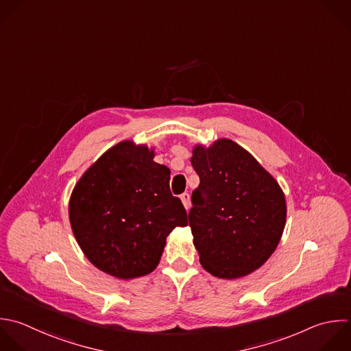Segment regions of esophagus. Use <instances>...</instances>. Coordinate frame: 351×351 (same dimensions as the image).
Segmentation results:
<instances>
[{
    "instance_id": "obj_1",
    "label": "esophagus",
    "mask_w": 351,
    "mask_h": 351,
    "mask_svg": "<svg viewBox=\"0 0 351 351\" xmlns=\"http://www.w3.org/2000/svg\"><path fill=\"white\" fill-rule=\"evenodd\" d=\"M181 200H182V204H184V207L186 208V210H189L191 208V196H189V193H182L181 195Z\"/></svg>"
}]
</instances>
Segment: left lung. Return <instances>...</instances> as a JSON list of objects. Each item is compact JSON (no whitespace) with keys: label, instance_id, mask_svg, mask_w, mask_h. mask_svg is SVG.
Here are the masks:
<instances>
[{"label":"left lung","instance_id":"obj_1","mask_svg":"<svg viewBox=\"0 0 351 351\" xmlns=\"http://www.w3.org/2000/svg\"><path fill=\"white\" fill-rule=\"evenodd\" d=\"M191 163L200 184L192 192L188 219L203 269L226 280L251 274L282 236L287 203L281 186L229 138L196 144Z\"/></svg>","mask_w":351,"mask_h":351}]
</instances>
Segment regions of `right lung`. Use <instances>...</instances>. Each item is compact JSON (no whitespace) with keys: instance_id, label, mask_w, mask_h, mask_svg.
Segmentation results:
<instances>
[{"instance_id":"add662e5","label":"right lung","mask_w":351,"mask_h":351,"mask_svg":"<svg viewBox=\"0 0 351 351\" xmlns=\"http://www.w3.org/2000/svg\"><path fill=\"white\" fill-rule=\"evenodd\" d=\"M154 158V148L121 141L82 174L70 196V223L82 252L119 280L154 271L167 236L188 225L170 192L169 167Z\"/></svg>"}]
</instances>
